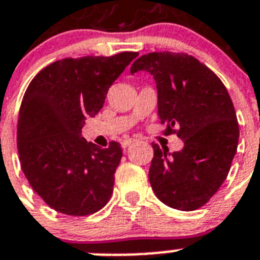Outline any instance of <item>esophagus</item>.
Masks as SVG:
<instances>
[{"instance_id": "obj_1", "label": "esophagus", "mask_w": 260, "mask_h": 260, "mask_svg": "<svg viewBox=\"0 0 260 260\" xmlns=\"http://www.w3.org/2000/svg\"><path fill=\"white\" fill-rule=\"evenodd\" d=\"M132 143H135V139H124V140L121 141V147H123V148H126V147H129Z\"/></svg>"}]
</instances>
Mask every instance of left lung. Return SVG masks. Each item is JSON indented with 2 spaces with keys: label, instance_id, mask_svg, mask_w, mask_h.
I'll list each match as a JSON object with an SVG mask.
<instances>
[{
  "label": "left lung",
  "instance_id": "1",
  "mask_svg": "<svg viewBox=\"0 0 260 260\" xmlns=\"http://www.w3.org/2000/svg\"><path fill=\"white\" fill-rule=\"evenodd\" d=\"M139 71L149 72L156 81L164 135L176 134L184 141L174 153L152 144V189L172 208L198 210L220 188L238 148L231 97L214 72L187 53L143 54L131 67V73Z\"/></svg>",
  "mask_w": 260,
  "mask_h": 260
}]
</instances>
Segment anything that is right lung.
<instances>
[{"label": "right lung", "mask_w": 260, "mask_h": 260, "mask_svg": "<svg viewBox=\"0 0 260 260\" xmlns=\"http://www.w3.org/2000/svg\"><path fill=\"white\" fill-rule=\"evenodd\" d=\"M137 52L111 57L62 58L31 80L18 113L17 148L31 188L53 210L85 216L111 199L123 149L100 148L81 136L86 116H96L108 89Z\"/></svg>", "instance_id": "right-lung-1"}]
</instances>
